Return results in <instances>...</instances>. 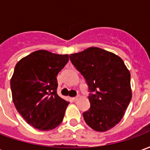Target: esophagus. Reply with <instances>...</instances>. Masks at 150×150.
<instances>
[{"label":"esophagus","mask_w":150,"mask_h":150,"mask_svg":"<svg viewBox=\"0 0 150 150\" xmlns=\"http://www.w3.org/2000/svg\"><path fill=\"white\" fill-rule=\"evenodd\" d=\"M79 97V96H75V97L72 98V100H73V101H74V102H75V101L78 100Z\"/></svg>","instance_id":"esophagus-1"}]
</instances>
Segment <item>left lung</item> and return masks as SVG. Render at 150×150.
<instances>
[{
  "instance_id": "1",
  "label": "left lung",
  "mask_w": 150,
  "mask_h": 150,
  "mask_svg": "<svg viewBox=\"0 0 150 150\" xmlns=\"http://www.w3.org/2000/svg\"><path fill=\"white\" fill-rule=\"evenodd\" d=\"M88 86L90 108L83 113L88 125L98 132L112 129L122 119L132 91L130 73L119 56L98 47L70 55Z\"/></svg>"
}]
</instances>
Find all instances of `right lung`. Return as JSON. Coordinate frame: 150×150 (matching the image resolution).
<instances>
[{"instance_id": "obj_1", "label": "right lung", "mask_w": 150, "mask_h": 150, "mask_svg": "<svg viewBox=\"0 0 150 150\" xmlns=\"http://www.w3.org/2000/svg\"><path fill=\"white\" fill-rule=\"evenodd\" d=\"M69 60L67 54L37 50L15 66L10 81L13 101L26 122L42 131L62 123L69 102L57 94V75Z\"/></svg>"}]
</instances>
